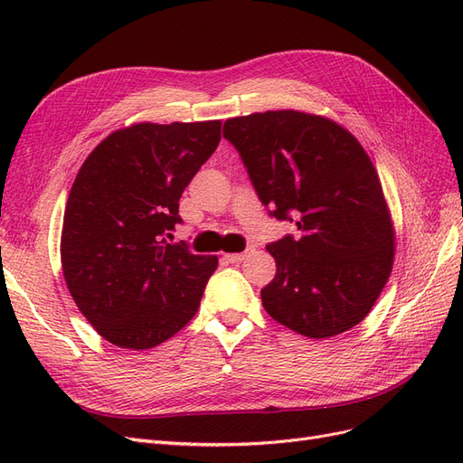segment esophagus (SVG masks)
I'll use <instances>...</instances> for the list:
<instances>
[{"instance_id": "obj_1", "label": "esophagus", "mask_w": 463, "mask_h": 463, "mask_svg": "<svg viewBox=\"0 0 463 463\" xmlns=\"http://www.w3.org/2000/svg\"><path fill=\"white\" fill-rule=\"evenodd\" d=\"M250 253H253V249H247V250H243V253H226L222 257V260L223 262H230V264H237V262H241V260H245Z\"/></svg>"}]
</instances>
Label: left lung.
<instances>
[{
	"label": "left lung",
	"instance_id": "obj_1",
	"mask_svg": "<svg viewBox=\"0 0 463 463\" xmlns=\"http://www.w3.org/2000/svg\"><path fill=\"white\" fill-rule=\"evenodd\" d=\"M223 137L237 148L264 206L298 220L266 250L276 276L260 289L274 320L307 338L357 326L394 264L396 233L369 154L340 123L298 109L232 118Z\"/></svg>",
	"mask_w": 463,
	"mask_h": 463
}]
</instances>
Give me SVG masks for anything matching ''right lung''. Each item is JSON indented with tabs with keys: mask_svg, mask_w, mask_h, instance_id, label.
Returning a JSON list of instances; mask_svg holds the SVG:
<instances>
[{
	"mask_svg": "<svg viewBox=\"0 0 463 463\" xmlns=\"http://www.w3.org/2000/svg\"><path fill=\"white\" fill-rule=\"evenodd\" d=\"M220 131V119L135 123L109 133L80 165L65 204L61 269L79 311L109 344L150 349L199 311L218 257L165 237Z\"/></svg>",
	"mask_w": 463,
	"mask_h": 463,
	"instance_id": "right-lung-1",
	"label": "right lung"
}]
</instances>
